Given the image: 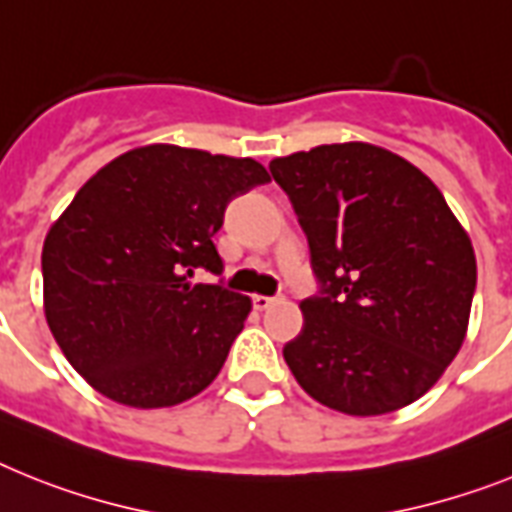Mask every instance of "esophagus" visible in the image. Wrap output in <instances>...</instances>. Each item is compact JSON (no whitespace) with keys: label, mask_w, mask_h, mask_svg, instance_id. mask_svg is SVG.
<instances>
[{"label":"esophagus","mask_w":512,"mask_h":512,"mask_svg":"<svg viewBox=\"0 0 512 512\" xmlns=\"http://www.w3.org/2000/svg\"><path fill=\"white\" fill-rule=\"evenodd\" d=\"M274 301H277V298H269V295H253V306L259 308V311H266Z\"/></svg>","instance_id":"obj_1"}]
</instances>
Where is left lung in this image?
<instances>
[{
	"instance_id": "left-lung-1",
	"label": "left lung",
	"mask_w": 512,
	"mask_h": 512,
	"mask_svg": "<svg viewBox=\"0 0 512 512\" xmlns=\"http://www.w3.org/2000/svg\"><path fill=\"white\" fill-rule=\"evenodd\" d=\"M272 177L308 238L319 293L282 348L332 411L382 416L437 384L466 340L476 256L445 196L403 156L329 143L280 156Z\"/></svg>"
}]
</instances>
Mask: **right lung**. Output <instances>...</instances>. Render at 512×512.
Masks as SVG:
<instances>
[{"label": "right lung", "instance_id": "1", "mask_svg": "<svg viewBox=\"0 0 512 512\" xmlns=\"http://www.w3.org/2000/svg\"><path fill=\"white\" fill-rule=\"evenodd\" d=\"M264 183L253 159L154 143L75 193L44 240V314L96 392L167 408L217 379L251 298L190 277L222 274L214 235L227 204Z\"/></svg>", "mask_w": 512, "mask_h": 512}]
</instances>
